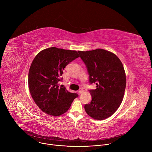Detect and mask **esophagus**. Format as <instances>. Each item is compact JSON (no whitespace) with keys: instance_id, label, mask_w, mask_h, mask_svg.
Masks as SVG:
<instances>
[{"instance_id":"34e87169","label":"esophagus","mask_w":152,"mask_h":152,"mask_svg":"<svg viewBox=\"0 0 152 152\" xmlns=\"http://www.w3.org/2000/svg\"><path fill=\"white\" fill-rule=\"evenodd\" d=\"M78 92H79V94H81L82 92H83V89L82 88H79V91H78Z\"/></svg>"}]
</instances>
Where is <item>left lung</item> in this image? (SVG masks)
<instances>
[{"mask_svg": "<svg viewBox=\"0 0 152 152\" xmlns=\"http://www.w3.org/2000/svg\"><path fill=\"white\" fill-rule=\"evenodd\" d=\"M89 74L91 102L85 104V110L94 119L101 120L111 116L123 100L126 85L124 69L120 59L113 53L102 49L78 51Z\"/></svg>", "mask_w": 152, "mask_h": 152, "instance_id": "left-lung-1", "label": "left lung"}]
</instances>
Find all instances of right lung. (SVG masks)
<instances>
[{
  "label": "right lung",
  "mask_w": 152,
  "mask_h": 152,
  "mask_svg": "<svg viewBox=\"0 0 152 152\" xmlns=\"http://www.w3.org/2000/svg\"><path fill=\"white\" fill-rule=\"evenodd\" d=\"M78 57L75 50L52 47L42 50L34 59L29 71V88L35 103L43 112L59 116L68 111L78 96L59 86L64 68Z\"/></svg>",
  "instance_id": "right-lung-1"
}]
</instances>
